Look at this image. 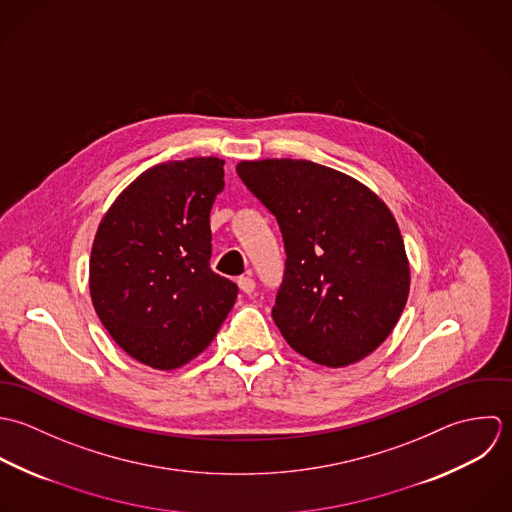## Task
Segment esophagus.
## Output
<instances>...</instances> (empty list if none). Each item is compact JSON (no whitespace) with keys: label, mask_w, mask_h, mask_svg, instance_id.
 I'll return each instance as SVG.
<instances>
[{"label":"esophagus","mask_w":512,"mask_h":512,"mask_svg":"<svg viewBox=\"0 0 512 512\" xmlns=\"http://www.w3.org/2000/svg\"><path fill=\"white\" fill-rule=\"evenodd\" d=\"M237 285H239V289H241L245 295H251V293L255 291V281H253L251 275L239 277V279H237Z\"/></svg>","instance_id":"34e87169"}]
</instances>
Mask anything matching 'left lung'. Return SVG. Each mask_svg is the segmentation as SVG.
Returning <instances> with one entry per match:
<instances>
[{"label": "left lung", "instance_id": "8db88e82", "mask_svg": "<svg viewBox=\"0 0 512 512\" xmlns=\"http://www.w3.org/2000/svg\"><path fill=\"white\" fill-rule=\"evenodd\" d=\"M237 174L285 239V281L273 307L283 338L328 368L372 354L409 295L406 245L390 207L356 178L310 160H241Z\"/></svg>", "mask_w": 512, "mask_h": 512}]
</instances>
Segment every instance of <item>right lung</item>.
<instances>
[{
	"mask_svg": "<svg viewBox=\"0 0 512 512\" xmlns=\"http://www.w3.org/2000/svg\"><path fill=\"white\" fill-rule=\"evenodd\" d=\"M225 160L158 164L130 182L99 223L89 289L112 340L154 370H176L215 338L237 285L209 269V211Z\"/></svg>",
	"mask_w": 512,
	"mask_h": 512,
	"instance_id": "add662e5",
	"label": "right lung"
}]
</instances>
